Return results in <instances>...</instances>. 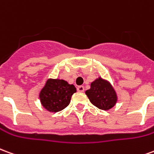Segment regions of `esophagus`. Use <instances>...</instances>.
<instances>
[{
  "mask_svg": "<svg viewBox=\"0 0 154 154\" xmlns=\"http://www.w3.org/2000/svg\"><path fill=\"white\" fill-rule=\"evenodd\" d=\"M77 91H79V92H83L84 91L83 86H79V87H77Z\"/></svg>",
  "mask_w": 154,
  "mask_h": 154,
  "instance_id": "obj_1",
  "label": "esophagus"
}]
</instances>
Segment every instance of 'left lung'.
Returning a JSON list of instances; mask_svg holds the SVG:
<instances>
[{
    "mask_svg": "<svg viewBox=\"0 0 154 154\" xmlns=\"http://www.w3.org/2000/svg\"><path fill=\"white\" fill-rule=\"evenodd\" d=\"M86 95L95 106L100 110H108L116 106L117 95L111 84L101 77L91 83V88L86 91Z\"/></svg>",
    "mask_w": 154,
    "mask_h": 154,
    "instance_id": "left-lung-1",
    "label": "left lung"
}]
</instances>
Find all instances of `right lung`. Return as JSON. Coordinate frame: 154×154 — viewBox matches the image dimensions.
Instances as JSON below:
<instances>
[{"instance_id": "add662e5", "label": "right lung", "mask_w": 154, "mask_h": 154, "mask_svg": "<svg viewBox=\"0 0 154 154\" xmlns=\"http://www.w3.org/2000/svg\"><path fill=\"white\" fill-rule=\"evenodd\" d=\"M77 91L72 84L62 79H48L39 93L42 106L50 112H58L69 105Z\"/></svg>"}]
</instances>
